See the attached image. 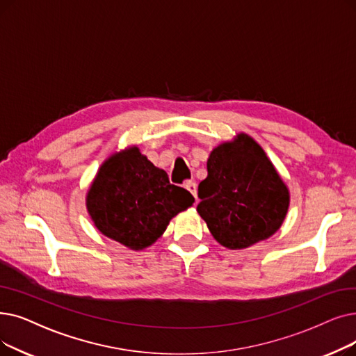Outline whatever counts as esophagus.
Segmentation results:
<instances>
[{
    "instance_id": "34e87169",
    "label": "esophagus",
    "mask_w": 356,
    "mask_h": 356,
    "mask_svg": "<svg viewBox=\"0 0 356 356\" xmlns=\"http://www.w3.org/2000/svg\"><path fill=\"white\" fill-rule=\"evenodd\" d=\"M184 186H186V189L195 196V199L197 197V186H196L195 181H188L186 184H184Z\"/></svg>"
}]
</instances>
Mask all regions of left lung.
<instances>
[{
	"label": "left lung",
	"mask_w": 356,
	"mask_h": 356,
	"mask_svg": "<svg viewBox=\"0 0 356 356\" xmlns=\"http://www.w3.org/2000/svg\"><path fill=\"white\" fill-rule=\"evenodd\" d=\"M199 183L197 213L212 237L231 250L272 237L285 221L289 189L253 138L237 134L215 147Z\"/></svg>",
	"instance_id": "1"
}]
</instances>
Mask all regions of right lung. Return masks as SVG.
<instances>
[{"label":"right lung","mask_w":356,"mask_h":356,"mask_svg":"<svg viewBox=\"0 0 356 356\" xmlns=\"http://www.w3.org/2000/svg\"><path fill=\"white\" fill-rule=\"evenodd\" d=\"M193 202L195 197L170 184L164 170L154 165L136 145L107 157L86 196L95 227L131 250H144L156 243L170 220Z\"/></svg>","instance_id":"1"}]
</instances>
